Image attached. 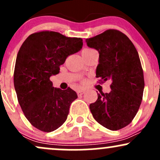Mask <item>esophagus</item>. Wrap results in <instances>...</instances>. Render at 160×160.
I'll use <instances>...</instances> for the list:
<instances>
[{
    "instance_id": "obj_1",
    "label": "esophagus",
    "mask_w": 160,
    "mask_h": 160,
    "mask_svg": "<svg viewBox=\"0 0 160 160\" xmlns=\"http://www.w3.org/2000/svg\"><path fill=\"white\" fill-rule=\"evenodd\" d=\"M85 92V90L84 89H79V90L77 91V93H78V95H81Z\"/></svg>"
}]
</instances>
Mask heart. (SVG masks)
<instances>
[{
	"label": "heart",
	"mask_w": 160,
	"mask_h": 160,
	"mask_svg": "<svg viewBox=\"0 0 160 160\" xmlns=\"http://www.w3.org/2000/svg\"><path fill=\"white\" fill-rule=\"evenodd\" d=\"M91 50H93V49H84L83 50H82V53H83V52H89V51H91Z\"/></svg>",
	"instance_id": "1"
}]
</instances>
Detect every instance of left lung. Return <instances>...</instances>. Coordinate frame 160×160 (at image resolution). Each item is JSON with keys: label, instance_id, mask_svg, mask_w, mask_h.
Segmentation results:
<instances>
[{"label": "left lung", "instance_id": "left-lung-1", "mask_svg": "<svg viewBox=\"0 0 160 160\" xmlns=\"http://www.w3.org/2000/svg\"><path fill=\"white\" fill-rule=\"evenodd\" d=\"M86 41L99 52L96 78L101 82L112 80L111 91L98 93L89 109L104 127L121 129L132 121L142 101L144 80L138 53L129 38L116 29H108Z\"/></svg>", "mask_w": 160, "mask_h": 160}]
</instances>
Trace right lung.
<instances>
[{
    "mask_svg": "<svg viewBox=\"0 0 160 160\" xmlns=\"http://www.w3.org/2000/svg\"><path fill=\"white\" fill-rule=\"evenodd\" d=\"M82 47L80 38L40 31L28 37L20 47L13 75L16 95L25 117L40 131H54L67 120L78 95L70 87L54 88L49 78L58 74L59 66Z\"/></svg>",
    "mask_w": 160,
    "mask_h": 160,
    "instance_id": "right-lung-1",
    "label": "right lung"
}]
</instances>
